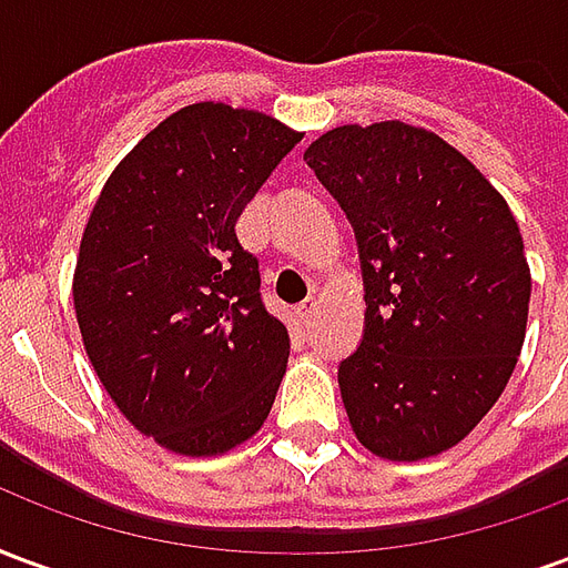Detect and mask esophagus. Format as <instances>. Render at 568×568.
Listing matches in <instances>:
<instances>
[{
    "mask_svg": "<svg viewBox=\"0 0 568 568\" xmlns=\"http://www.w3.org/2000/svg\"><path fill=\"white\" fill-rule=\"evenodd\" d=\"M316 310H320V304H316V297H307L304 304H297V307H295V316L301 322H304V325H310V320L316 316Z\"/></svg>",
    "mask_w": 568,
    "mask_h": 568,
    "instance_id": "obj_1",
    "label": "esophagus"
}]
</instances>
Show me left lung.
Instances as JSON below:
<instances>
[{"mask_svg":"<svg viewBox=\"0 0 568 568\" xmlns=\"http://www.w3.org/2000/svg\"><path fill=\"white\" fill-rule=\"evenodd\" d=\"M304 161L353 222L365 337L337 383L358 444L389 463L450 450L511 381L532 276L508 203L438 133L344 124Z\"/></svg>","mask_w":568,"mask_h":568,"instance_id":"8db88e82","label":"left lung"}]
</instances>
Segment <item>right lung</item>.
Instances as JSON below:
<instances>
[{"mask_svg": "<svg viewBox=\"0 0 568 568\" xmlns=\"http://www.w3.org/2000/svg\"><path fill=\"white\" fill-rule=\"evenodd\" d=\"M301 136L255 109L191 103L124 154L93 203L72 273L81 344L163 450L222 456L271 414L288 332L261 304L236 219Z\"/></svg>", "mask_w": 568, "mask_h": 568, "instance_id": "obj_1", "label": "right lung"}]
</instances>
